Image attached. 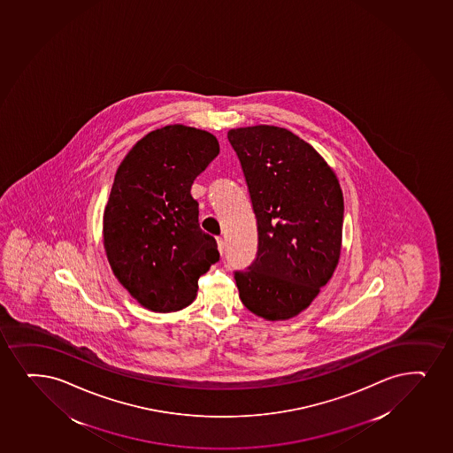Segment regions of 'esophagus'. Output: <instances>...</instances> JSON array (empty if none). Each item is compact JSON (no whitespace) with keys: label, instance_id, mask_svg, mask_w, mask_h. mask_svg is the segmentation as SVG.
Wrapping results in <instances>:
<instances>
[{"label":"esophagus","instance_id":"34e87169","mask_svg":"<svg viewBox=\"0 0 453 453\" xmlns=\"http://www.w3.org/2000/svg\"><path fill=\"white\" fill-rule=\"evenodd\" d=\"M217 244H219V251L223 255L224 253V240L223 238H217Z\"/></svg>","mask_w":453,"mask_h":453}]
</instances>
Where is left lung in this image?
Returning <instances> with one entry per match:
<instances>
[{
    "instance_id": "left-lung-1",
    "label": "left lung",
    "mask_w": 453,
    "mask_h": 453,
    "mask_svg": "<svg viewBox=\"0 0 453 453\" xmlns=\"http://www.w3.org/2000/svg\"><path fill=\"white\" fill-rule=\"evenodd\" d=\"M257 219V256L234 273L241 302L266 321L297 317L329 282L342 249L344 198L335 171L288 128H230Z\"/></svg>"
}]
</instances>
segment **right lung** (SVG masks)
<instances>
[{
	"instance_id": "right-lung-1",
	"label": "right lung",
	"mask_w": 453,
	"mask_h": 453,
	"mask_svg": "<svg viewBox=\"0 0 453 453\" xmlns=\"http://www.w3.org/2000/svg\"><path fill=\"white\" fill-rule=\"evenodd\" d=\"M219 153L212 134L170 124L139 139L118 166L103 213V245L118 282L149 311L189 306L198 277L219 261L191 196L192 181Z\"/></svg>"
}]
</instances>
